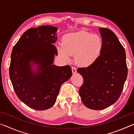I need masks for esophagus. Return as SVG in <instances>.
<instances>
[{"mask_svg": "<svg viewBox=\"0 0 134 134\" xmlns=\"http://www.w3.org/2000/svg\"><path fill=\"white\" fill-rule=\"evenodd\" d=\"M71 70H72V74H75L77 72V69L75 67H71Z\"/></svg>", "mask_w": 134, "mask_h": 134, "instance_id": "esophagus-1", "label": "esophagus"}]
</instances>
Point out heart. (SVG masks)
Segmentation results:
<instances>
[{
  "instance_id": "heart-1",
  "label": "heart",
  "mask_w": 134,
  "mask_h": 134,
  "mask_svg": "<svg viewBox=\"0 0 134 134\" xmlns=\"http://www.w3.org/2000/svg\"><path fill=\"white\" fill-rule=\"evenodd\" d=\"M103 43L99 35L80 31L63 36L62 45L57 46L58 53L65 62L74 54V62L80 67H86L98 60L102 52Z\"/></svg>"
}]
</instances>
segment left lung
<instances>
[{
	"instance_id": "1",
	"label": "left lung",
	"mask_w": 134,
	"mask_h": 134,
	"mask_svg": "<svg viewBox=\"0 0 134 134\" xmlns=\"http://www.w3.org/2000/svg\"><path fill=\"white\" fill-rule=\"evenodd\" d=\"M103 47L100 57L92 65L79 68L83 78L79 94L86 107L104 109L118 100L128 75L125 49L108 28H99Z\"/></svg>"
}]
</instances>
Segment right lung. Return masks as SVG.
Masks as SVG:
<instances>
[{"mask_svg":"<svg viewBox=\"0 0 134 134\" xmlns=\"http://www.w3.org/2000/svg\"><path fill=\"white\" fill-rule=\"evenodd\" d=\"M57 29L49 25L28 29L11 54L9 76L13 89L22 102L35 110L53 106L61 86L72 76L69 65L53 64L54 55H58L53 45L57 40Z\"/></svg>","mask_w":134,"mask_h":134,"instance_id":"1","label":"right lung"}]
</instances>
